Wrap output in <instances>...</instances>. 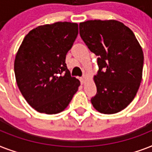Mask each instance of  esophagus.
Instances as JSON below:
<instances>
[{
	"label": "esophagus",
	"mask_w": 152,
	"mask_h": 152,
	"mask_svg": "<svg viewBox=\"0 0 152 152\" xmlns=\"http://www.w3.org/2000/svg\"><path fill=\"white\" fill-rule=\"evenodd\" d=\"M80 80L81 83H84V81H85V77H80Z\"/></svg>",
	"instance_id": "34e87169"
}]
</instances>
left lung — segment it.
Returning a JSON list of instances; mask_svg holds the SVG:
<instances>
[{"label":"left lung","instance_id":"8db88e82","mask_svg":"<svg viewBox=\"0 0 152 152\" xmlns=\"http://www.w3.org/2000/svg\"><path fill=\"white\" fill-rule=\"evenodd\" d=\"M80 34L98 56L94 76L97 93L91 98L99 112L112 114L127 107L142 80L144 53L133 32L117 20H88L80 23Z\"/></svg>","mask_w":152,"mask_h":152}]
</instances>
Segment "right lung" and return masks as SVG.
<instances>
[{"label": "right lung", "mask_w": 152, "mask_h": 152, "mask_svg": "<svg viewBox=\"0 0 152 152\" xmlns=\"http://www.w3.org/2000/svg\"><path fill=\"white\" fill-rule=\"evenodd\" d=\"M77 34L76 23L42 25L31 30L18 50L14 62L18 88L39 113L61 112L78 90L80 83L71 76L65 63Z\"/></svg>", "instance_id": "1"}]
</instances>
